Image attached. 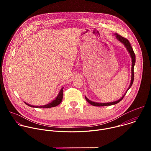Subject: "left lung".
<instances>
[{
	"mask_svg": "<svg viewBox=\"0 0 151 151\" xmlns=\"http://www.w3.org/2000/svg\"><path fill=\"white\" fill-rule=\"evenodd\" d=\"M115 36H116V39L120 41L121 43H122V44L124 45V46L125 47V48H127V51H128L129 54H130L131 57H132V79H131V83H130V86H129V87L127 90V91L130 88V87H132V85L133 83V81H134V64H135V63H136V55H135V54L133 51V48L131 46V44L129 42L128 40L126 38L121 36V35L116 33L115 34ZM127 91H126V93L124 94V95L120 99H119L117 101H113V102H109V103H97V102H94V101H91L90 100H89L87 97L85 96V99L86 100H87L90 104H91V105L94 106H111V105H113V104H117L118 103H119V101H121L124 97L125 96V95L126 94Z\"/></svg>",
	"mask_w": 151,
	"mask_h": 151,
	"instance_id": "left-lung-1",
	"label": "left lung"
}]
</instances>
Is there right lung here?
<instances>
[{
    "label": "right lung",
    "mask_w": 151,
    "mask_h": 151,
    "mask_svg": "<svg viewBox=\"0 0 151 151\" xmlns=\"http://www.w3.org/2000/svg\"><path fill=\"white\" fill-rule=\"evenodd\" d=\"M63 88H62L57 97L54 100H52L51 103H48L47 104H45V105H44V106H33V105H30V104H27V103L24 102L25 104H26L27 105H28L29 106H30V107H40V108H50V107H55L57 106V105H58L62 101V99H63Z\"/></svg>",
    "instance_id": "add662e5"
}]
</instances>
